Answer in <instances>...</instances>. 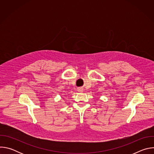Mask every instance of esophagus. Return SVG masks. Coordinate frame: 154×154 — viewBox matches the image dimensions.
<instances>
[{
    "label": "esophagus",
    "mask_w": 154,
    "mask_h": 154,
    "mask_svg": "<svg viewBox=\"0 0 154 154\" xmlns=\"http://www.w3.org/2000/svg\"><path fill=\"white\" fill-rule=\"evenodd\" d=\"M78 91H79V92H82V91H83V89H82V88H79V89H78Z\"/></svg>",
    "instance_id": "34e87169"
}]
</instances>
